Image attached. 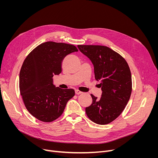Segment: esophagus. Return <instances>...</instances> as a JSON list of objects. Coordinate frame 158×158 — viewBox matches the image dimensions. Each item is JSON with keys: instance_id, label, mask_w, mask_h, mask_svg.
I'll return each instance as SVG.
<instances>
[{"instance_id": "obj_1", "label": "esophagus", "mask_w": 158, "mask_h": 158, "mask_svg": "<svg viewBox=\"0 0 158 158\" xmlns=\"http://www.w3.org/2000/svg\"><path fill=\"white\" fill-rule=\"evenodd\" d=\"M75 92H76V94H77V95L82 94V92H81V91H79V90H78V89H76V90H75Z\"/></svg>"}]
</instances>
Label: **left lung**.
<instances>
[{
	"label": "left lung",
	"instance_id": "obj_1",
	"mask_svg": "<svg viewBox=\"0 0 158 158\" xmlns=\"http://www.w3.org/2000/svg\"><path fill=\"white\" fill-rule=\"evenodd\" d=\"M94 66L95 78L100 81L101 97L91 94L92 103L86 107L88 117L104 125L117 118L129 100L132 79L129 66L124 58L110 48L102 45H77Z\"/></svg>",
	"mask_w": 158,
	"mask_h": 158
}]
</instances>
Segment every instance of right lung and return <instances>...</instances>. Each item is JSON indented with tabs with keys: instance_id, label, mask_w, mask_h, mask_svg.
I'll use <instances>...</instances> for the list:
<instances>
[{
	"instance_id": "add662e5",
	"label": "right lung",
	"mask_w": 158,
	"mask_h": 158,
	"mask_svg": "<svg viewBox=\"0 0 158 158\" xmlns=\"http://www.w3.org/2000/svg\"><path fill=\"white\" fill-rule=\"evenodd\" d=\"M77 51L73 45L47 41L25 59L19 76L20 92L26 109L39 120L51 122L59 118L74 96L73 89L56 87L52 77L62 72L65 56Z\"/></svg>"
}]
</instances>
